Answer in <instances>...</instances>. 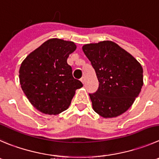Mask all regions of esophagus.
<instances>
[{
	"instance_id": "34e87169",
	"label": "esophagus",
	"mask_w": 159,
	"mask_h": 159,
	"mask_svg": "<svg viewBox=\"0 0 159 159\" xmlns=\"http://www.w3.org/2000/svg\"><path fill=\"white\" fill-rule=\"evenodd\" d=\"M81 81L83 83V84H84V83L85 82V78H84V77H82V78H81Z\"/></svg>"
}]
</instances>
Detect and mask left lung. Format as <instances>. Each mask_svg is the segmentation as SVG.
Returning <instances> with one entry per match:
<instances>
[{
    "label": "left lung",
    "mask_w": 159,
    "mask_h": 159,
    "mask_svg": "<svg viewBox=\"0 0 159 159\" xmlns=\"http://www.w3.org/2000/svg\"><path fill=\"white\" fill-rule=\"evenodd\" d=\"M82 50L100 82L97 91L89 94L95 112L105 118L125 113L134 103L143 84L140 63L111 41L84 44Z\"/></svg>",
    "instance_id": "left-lung-1"
}]
</instances>
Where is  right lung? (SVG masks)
<instances>
[{
    "label": "right lung",
    "instance_id": "obj_1",
    "mask_svg": "<svg viewBox=\"0 0 159 159\" xmlns=\"http://www.w3.org/2000/svg\"><path fill=\"white\" fill-rule=\"evenodd\" d=\"M77 46L52 38L30 53L19 68V82L31 104L41 113L59 115L69 107L75 91L83 86L67 63Z\"/></svg>",
    "mask_w": 159,
    "mask_h": 159
}]
</instances>
